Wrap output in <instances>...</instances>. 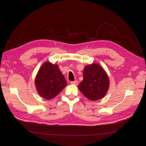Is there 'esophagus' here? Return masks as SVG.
I'll return each instance as SVG.
<instances>
[{
  "mask_svg": "<svg viewBox=\"0 0 146 146\" xmlns=\"http://www.w3.org/2000/svg\"><path fill=\"white\" fill-rule=\"evenodd\" d=\"M71 84H73V85H77L78 84V81H72L70 82Z\"/></svg>",
  "mask_w": 146,
  "mask_h": 146,
  "instance_id": "1",
  "label": "esophagus"
}]
</instances>
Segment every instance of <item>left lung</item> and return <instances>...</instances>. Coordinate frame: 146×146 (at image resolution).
<instances>
[{
    "label": "left lung",
    "mask_w": 146,
    "mask_h": 146,
    "mask_svg": "<svg viewBox=\"0 0 146 146\" xmlns=\"http://www.w3.org/2000/svg\"><path fill=\"white\" fill-rule=\"evenodd\" d=\"M109 86V77L99 64L93 63L85 66L83 80L78 88L88 100L96 101L105 97Z\"/></svg>",
    "instance_id": "1"
}]
</instances>
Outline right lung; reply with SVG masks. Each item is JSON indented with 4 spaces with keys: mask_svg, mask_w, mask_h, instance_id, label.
I'll list each match as a JSON object with an SVG mask.
<instances>
[{
    "mask_svg": "<svg viewBox=\"0 0 146 146\" xmlns=\"http://www.w3.org/2000/svg\"><path fill=\"white\" fill-rule=\"evenodd\" d=\"M38 93L46 100H51L66 87L67 83L58 65L45 62L41 65L35 79Z\"/></svg>",
    "mask_w": 146,
    "mask_h": 146,
    "instance_id": "add662e5",
    "label": "right lung"
}]
</instances>
